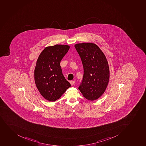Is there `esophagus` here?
Returning a JSON list of instances; mask_svg holds the SVG:
<instances>
[{
  "mask_svg": "<svg viewBox=\"0 0 146 146\" xmlns=\"http://www.w3.org/2000/svg\"><path fill=\"white\" fill-rule=\"evenodd\" d=\"M75 81H70V84H71V85L72 86H73L75 84Z\"/></svg>",
  "mask_w": 146,
  "mask_h": 146,
  "instance_id": "obj_1",
  "label": "esophagus"
}]
</instances>
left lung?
<instances>
[{
  "label": "left lung",
  "mask_w": 146,
  "mask_h": 146,
  "mask_svg": "<svg viewBox=\"0 0 146 146\" xmlns=\"http://www.w3.org/2000/svg\"><path fill=\"white\" fill-rule=\"evenodd\" d=\"M74 46L84 68L83 80L78 89L87 100H97L104 93L109 83L110 70L106 56L94 43H79Z\"/></svg>",
  "instance_id": "8db88e82"
}]
</instances>
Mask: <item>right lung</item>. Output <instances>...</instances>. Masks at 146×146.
Masks as SVG:
<instances>
[{"mask_svg": "<svg viewBox=\"0 0 146 146\" xmlns=\"http://www.w3.org/2000/svg\"><path fill=\"white\" fill-rule=\"evenodd\" d=\"M69 48L66 44L47 46L37 59L34 72L35 84L42 96L49 102L58 100L71 86L60 66Z\"/></svg>", "mask_w": 146, "mask_h": 146, "instance_id": "1", "label": "right lung"}]
</instances>
